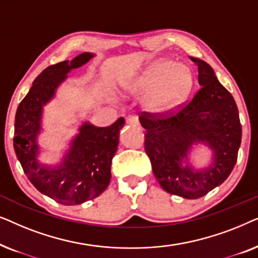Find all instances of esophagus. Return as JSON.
<instances>
[{
    "label": "esophagus",
    "instance_id": "34e87169",
    "mask_svg": "<svg viewBox=\"0 0 258 258\" xmlns=\"http://www.w3.org/2000/svg\"><path fill=\"white\" fill-rule=\"evenodd\" d=\"M125 122L128 123L130 125H139V117L137 116H128V117L125 118Z\"/></svg>",
    "mask_w": 258,
    "mask_h": 258
}]
</instances>
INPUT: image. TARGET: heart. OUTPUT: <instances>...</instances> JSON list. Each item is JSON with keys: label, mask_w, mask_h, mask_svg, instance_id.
<instances>
[{"label": "heart", "mask_w": 258, "mask_h": 258, "mask_svg": "<svg viewBox=\"0 0 258 258\" xmlns=\"http://www.w3.org/2000/svg\"><path fill=\"white\" fill-rule=\"evenodd\" d=\"M133 94L148 93L144 107L154 114H164L188 100L194 89V74L175 59L160 58L151 63L139 79L126 87Z\"/></svg>", "instance_id": "obj_1"}]
</instances>
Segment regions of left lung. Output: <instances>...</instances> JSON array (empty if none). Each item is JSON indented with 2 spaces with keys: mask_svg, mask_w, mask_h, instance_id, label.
Returning a JSON list of instances; mask_svg holds the SVG:
<instances>
[{
  "mask_svg": "<svg viewBox=\"0 0 258 258\" xmlns=\"http://www.w3.org/2000/svg\"><path fill=\"white\" fill-rule=\"evenodd\" d=\"M199 68L202 87L191 100L164 114L143 111L144 149L155 177L165 191L196 200L222 184L234 169L242 139L238 109L232 95L218 82L211 67L190 57ZM196 143L208 144L214 151L211 166L194 171L187 154Z\"/></svg>",
  "mask_w": 258,
  "mask_h": 258,
  "instance_id": "left-lung-1",
  "label": "left lung"
}]
</instances>
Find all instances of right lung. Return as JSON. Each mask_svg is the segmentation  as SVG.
Here are the masks:
<instances>
[{"label": "right lung", "mask_w": 258, "mask_h": 258, "mask_svg": "<svg viewBox=\"0 0 258 258\" xmlns=\"http://www.w3.org/2000/svg\"><path fill=\"white\" fill-rule=\"evenodd\" d=\"M93 56L83 52L73 61L45 68L21 101L15 116L14 149L24 174L38 191L66 206L93 200L107 189L119 130L124 125L123 117L104 128L83 123L62 163L54 168L38 163L37 136L41 132L43 105L55 96L56 88L67 79V74L83 66Z\"/></svg>", "instance_id": "right-lung-1"}]
</instances>
